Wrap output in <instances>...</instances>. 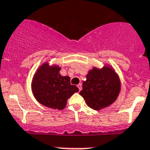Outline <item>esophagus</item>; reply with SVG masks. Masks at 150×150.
Listing matches in <instances>:
<instances>
[{
  "label": "esophagus",
  "mask_w": 150,
  "mask_h": 150,
  "mask_svg": "<svg viewBox=\"0 0 150 150\" xmlns=\"http://www.w3.org/2000/svg\"><path fill=\"white\" fill-rule=\"evenodd\" d=\"M77 87H78V88H79V91H81L82 88H83V87H82V84H81V83H79V84H78L77 85Z\"/></svg>",
  "instance_id": "1"
}]
</instances>
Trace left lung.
Here are the masks:
<instances>
[{
    "instance_id": "1",
    "label": "left lung",
    "mask_w": 150,
    "mask_h": 150,
    "mask_svg": "<svg viewBox=\"0 0 150 150\" xmlns=\"http://www.w3.org/2000/svg\"><path fill=\"white\" fill-rule=\"evenodd\" d=\"M121 91L120 76L109 64L94 67L86 75L79 95L91 109L100 110L116 101Z\"/></svg>"
}]
</instances>
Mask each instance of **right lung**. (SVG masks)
<instances>
[{
	"label": "right lung",
	"mask_w": 150,
	"mask_h": 150,
	"mask_svg": "<svg viewBox=\"0 0 150 150\" xmlns=\"http://www.w3.org/2000/svg\"><path fill=\"white\" fill-rule=\"evenodd\" d=\"M59 65H50L45 62L36 71L31 82V90L36 100L52 109L63 110L67 99L79 91L76 86L71 85L70 76L61 75Z\"/></svg>",
	"instance_id": "right-lung-1"
}]
</instances>
